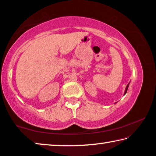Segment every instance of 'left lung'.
<instances>
[{
  "mask_svg": "<svg viewBox=\"0 0 156 156\" xmlns=\"http://www.w3.org/2000/svg\"><path fill=\"white\" fill-rule=\"evenodd\" d=\"M129 83H128V85H127V87H126V88H125V93H124V95L125 94H126V93H127V89H128V87H129Z\"/></svg>",
  "mask_w": 156,
  "mask_h": 156,
  "instance_id": "1",
  "label": "left lung"
}]
</instances>
